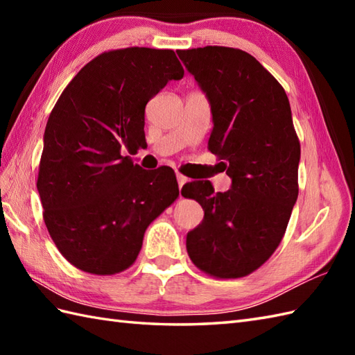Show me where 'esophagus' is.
I'll return each mask as SVG.
<instances>
[{"mask_svg":"<svg viewBox=\"0 0 355 355\" xmlns=\"http://www.w3.org/2000/svg\"><path fill=\"white\" fill-rule=\"evenodd\" d=\"M177 182H178V186H180V189H182L183 187V184L187 182V178L184 177V175H182V173H177Z\"/></svg>","mask_w":355,"mask_h":355,"instance_id":"1","label":"esophagus"}]
</instances>
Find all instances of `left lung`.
Instances as JSON below:
<instances>
[{
  "mask_svg": "<svg viewBox=\"0 0 355 355\" xmlns=\"http://www.w3.org/2000/svg\"><path fill=\"white\" fill-rule=\"evenodd\" d=\"M177 55L207 96L209 149L232 178L225 192L215 193L210 182L183 186L182 195L205 210L187 233V253L210 276L243 277L273 254L297 200L300 143L288 97L247 51L207 45Z\"/></svg>",
  "mask_w": 355,
  "mask_h": 355,
  "instance_id": "1",
  "label": "left lung"
}]
</instances>
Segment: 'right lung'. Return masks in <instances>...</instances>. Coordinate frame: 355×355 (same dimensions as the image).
I'll return each instance as SVG.
<instances>
[{"label":"right lung","instance_id":"obj_1","mask_svg":"<svg viewBox=\"0 0 355 355\" xmlns=\"http://www.w3.org/2000/svg\"><path fill=\"white\" fill-rule=\"evenodd\" d=\"M184 76L172 50L102 53L73 78L44 132L37 173L44 221L64 258L93 275L132 266L148 225L178 197L171 168L145 171V107Z\"/></svg>","mask_w":355,"mask_h":355}]
</instances>
